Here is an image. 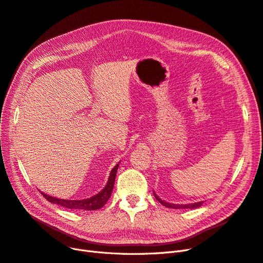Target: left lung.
<instances>
[{"mask_svg": "<svg viewBox=\"0 0 263 263\" xmlns=\"http://www.w3.org/2000/svg\"><path fill=\"white\" fill-rule=\"evenodd\" d=\"M154 196H155V198H156L161 203V205L166 206L168 208H173V209H194V208L200 207L202 203H203L202 201H199V202H195V203H189V205H174V203H169V202H166V201L161 200L155 193H154Z\"/></svg>", "mask_w": 263, "mask_h": 263, "instance_id": "1", "label": "left lung"}]
</instances>
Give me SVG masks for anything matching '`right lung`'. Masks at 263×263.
Here are the masks:
<instances>
[{
	"mask_svg": "<svg viewBox=\"0 0 263 263\" xmlns=\"http://www.w3.org/2000/svg\"><path fill=\"white\" fill-rule=\"evenodd\" d=\"M118 166L119 164L117 163L116 166L112 168L110 176H109V180L107 182V185L105 186V189L100 192L97 195L87 198V199H82V200H68V199H58L52 196H48L46 194H43L42 195L44 196V198L46 200H48L52 203H57V205L63 206L65 208L68 209H79V210H96L102 208L105 203L107 202L110 198L111 192L114 189V184H115V179H116V173L117 170H118Z\"/></svg>",
	"mask_w": 263,
	"mask_h": 263,
	"instance_id": "right-lung-1",
	"label": "right lung"
}]
</instances>
